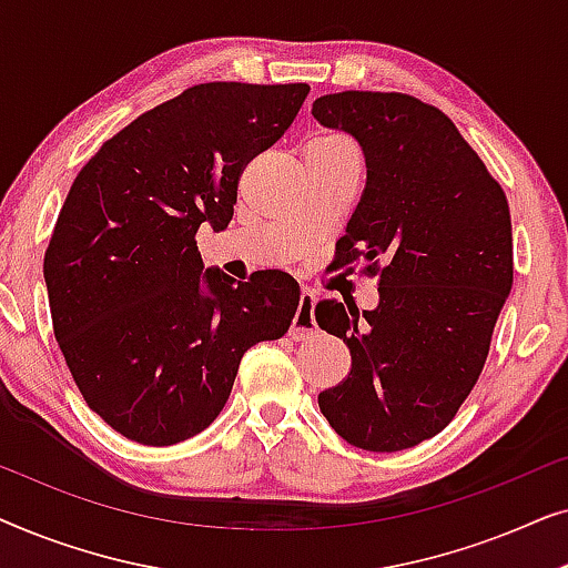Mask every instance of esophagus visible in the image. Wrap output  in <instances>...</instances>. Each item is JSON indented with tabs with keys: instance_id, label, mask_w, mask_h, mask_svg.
<instances>
[{
	"instance_id": "34e87169",
	"label": "esophagus",
	"mask_w": 568,
	"mask_h": 568,
	"mask_svg": "<svg viewBox=\"0 0 568 568\" xmlns=\"http://www.w3.org/2000/svg\"><path fill=\"white\" fill-rule=\"evenodd\" d=\"M315 328H317V325H315V292L302 290L300 307H297V313H294L290 336L294 341H302V338L313 336Z\"/></svg>"
}]
</instances>
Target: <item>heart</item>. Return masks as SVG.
<instances>
[{
	"mask_svg": "<svg viewBox=\"0 0 568 568\" xmlns=\"http://www.w3.org/2000/svg\"><path fill=\"white\" fill-rule=\"evenodd\" d=\"M323 139H338V136H323Z\"/></svg>",
	"mask_w": 568,
	"mask_h": 568,
	"instance_id": "heart-1",
	"label": "heart"
}]
</instances>
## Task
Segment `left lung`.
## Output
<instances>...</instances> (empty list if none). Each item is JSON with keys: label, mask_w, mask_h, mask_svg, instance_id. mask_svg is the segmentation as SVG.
<instances>
[{"label": "left lung", "mask_w": 568, "mask_h": 568, "mask_svg": "<svg viewBox=\"0 0 568 568\" xmlns=\"http://www.w3.org/2000/svg\"><path fill=\"white\" fill-rule=\"evenodd\" d=\"M313 115L362 146L367 185L333 266L369 263L379 292L362 313L317 302V325L352 352L317 406L348 445L398 453L445 429L484 369L515 274L509 204L455 123L418 98L333 92Z\"/></svg>", "instance_id": "obj_1"}]
</instances>
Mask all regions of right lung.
<instances>
[{"instance_id":"1","label":"right lung","mask_w":568,"mask_h":568,"mask_svg":"<svg viewBox=\"0 0 568 568\" xmlns=\"http://www.w3.org/2000/svg\"><path fill=\"white\" fill-rule=\"evenodd\" d=\"M307 84L206 82L100 146L74 178L43 258L53 333L88 406L139 445L196 437L240 359L300 307L284 271L204 268L196 232L224 230L237 181L300 113Z\"/></svg>"}]
</instances>
